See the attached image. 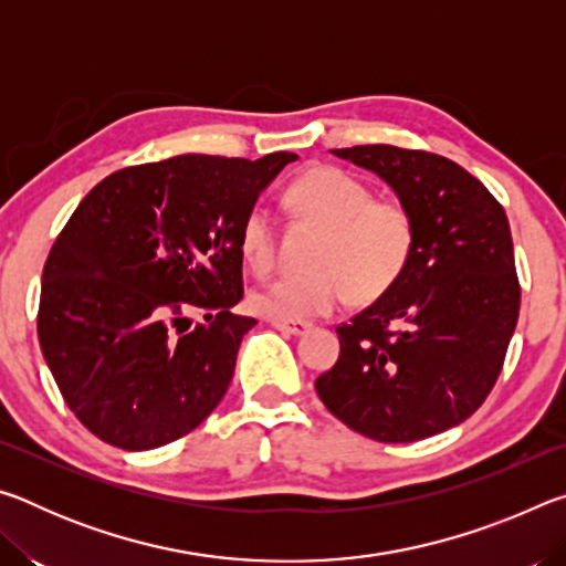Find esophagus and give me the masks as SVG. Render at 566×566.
<instances>
[{
	"instance_id": "1",
	"label": "esophagus",
	"mask_w": 566,
	"mask_h": 566,
	"mask_svg": "<svg viewBox=\"0 0 566 566\" xmlns=\"http://www.w3.org/2000/svg\"><path fill=\"white\" fill-rule=\"evenodd\" d=\"M272 327L280 329L282 334H292V337H302L312 329L310 322H296V319H272Z\"/></svg>"
}]
</instances>
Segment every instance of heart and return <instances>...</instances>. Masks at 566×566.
I'll list each match as a JSON object with an SVG mask.
<instances>
[{
  "mask_svg": "<svg viewBox=\"0 0 566 566\" xmlns=\"http://www.w3.org/2000/svg\"><path fill=\"white\" fill-rule=\"evenodd\" d=\"M286 199L302 219L322 227L312 252L314 272L284 274L252 294V306L272 319H312L337 310L349 292L375 300L399 280L415 247L409 209L375 199L371 189L337 167H312L292 181ZM239 249L256 274L276 260L274 219L254 205L239 227Z\"/></svg>",
  "mask_w": 566,
  "mask_h": 566,
  "instance_id": "obj_1",
  "label": "heart"
}]
</instances>
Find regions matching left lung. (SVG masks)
I'll return each mask as SVG.
<instances>
[{
	"label": "left lung",
	"instance_id": "1",
	"mask_svg": "<svg viewBox=\"0 0 566 566\" xmlns=\"http://www.w3.org/2000/svg\"><path fill=\"white\" fill-rule=\"evenodd\" d=\"M395 189L415 222L399 280L337 327L339 359L314 381L334 417L385 444L462 424L490 395L520 317L510 222L457 161L391 145L332 149Z\"/></svg>",
	"mask_w": 566,
	"mask_h": 566
}]
</instances>
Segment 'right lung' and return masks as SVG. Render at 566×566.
I'll return each instance as SVG.
<instances>
[{
	"label": "right lung",
	"instance_id": "right-lung-1",
	"mask_svg": "<svg viewBox=\"0 0 566 566\" xmlns=\"http://www.w3.org/2000/svg\"><path fill=\"white\" fill-rule=\"evenodd\" d=\"M292 151L179 155L102 179L56 237L36 332L74 417L102 442L145 452L222 401L252 317L239 227ZM199 311L207 325L190 327Z\"/></svg>",
	"mask_w": 566,
	"mask_h": 566
}]
</instances>
